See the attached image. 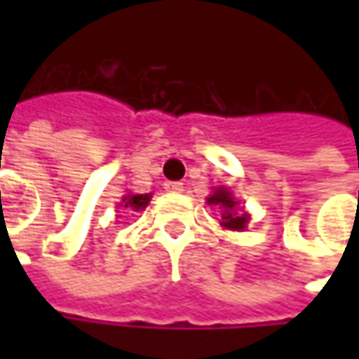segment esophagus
<instances>
[{"instance_id":"obj_1","label":"esophagus","mask_w":359,"mask_h":359,"mask_svg":"<svg viewBox=\"0 0 359 359\" xmlns=\"http://www.w3.org/2000/svg\"><path fill=\"white\" fill-rule=\"evenodd\" d=\"M163 187H165L168 191H182V189H184V184H182V182H165Z\"/></svg>"}]
</instances>
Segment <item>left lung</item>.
<instances>
[{
	"label": "left lung",
	"instance_id": "obj_1",
	"mask_svg": "<svg viewBox=\"0 0 359 359\" xmlns=\"http://www.w3.org/2000/svg\"><path fill=\"white\" fill-rule=\"evenodd\" d=\"M208 203H214V205H222L224 208V215H222V226L228 229H243L248 224V214H238L236 212V205L238 201L233 200V196L229 194L228 189L224 187H217L214 194L208 198Z\"/></svg>",
	"mask_w": 359,
	"mask_h": 359
}]
</instances>
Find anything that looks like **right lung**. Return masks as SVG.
<instances>
[{
	"mask_svg": "<svg viewBox=\"0 0 359 359\" xmlns=\"http://www.w3.org/2000/svg\"><path fill=\"white\" fill-rule=\"evenodd\" d=\"M149 198H151L149 194H142V196H126V198H123V205H126V208L130 205L133 210H144L145 205L149 203Z\"/></svg>",
	"mask_w": 359,
	"mask_h": 359,
	"instance_id": "1",
	"label": "right lung"
}]
</instances>
